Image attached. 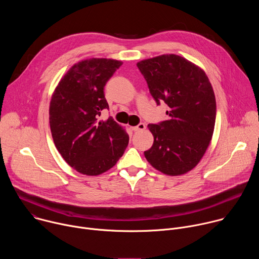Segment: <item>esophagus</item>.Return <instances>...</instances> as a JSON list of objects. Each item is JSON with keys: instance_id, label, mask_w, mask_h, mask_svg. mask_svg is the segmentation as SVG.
<instances>
[{"instance_id": "obj_1", "label": "esophagus", "mask_w": 259, "mask_h": 259, "mask_svg": "<svg viewBox=\"0 0 259 259\" xmlns=\"http://www.w3.org/2000/svg\"><path fill=\"white\" fill-rule=\"evenodd\" d=\"M145 127H146V126H145L144 123H139L137 126L132 127V130H133V131H141V130H144Z\"/></svg>"}]
</instances>
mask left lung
I'll return each instance as SVG.
<instances>
[{
    "label": "left lung",
    "instance_id": "8db88e82",
    "mask_svg": "<svg viewBox=\"0 0 259 259\" xmlns=\"http://www.w3.org/2000/svg\"><path fill=\"white\" fill-rule=\"evenodd\" d=\"M137 67L157 105H168V119L149 124L154 143L144 157L168 175L189 172L200 162L212 138L216 101L206 73L174 54L142 60Z\"/></svg>",
    "mask_w": 259,
    "mask_h": 259
}]
</instances>
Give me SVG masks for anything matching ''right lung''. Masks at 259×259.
<instances>
[{"mask_svg":"<svg viewBox=\"0 0 259 259\" xmlns=\"http://www.w3.org/2000/svg\"><path fill=\"white\" fill-rule=\"evenodd\" d=\"M122 61L92 58L69 68L50 102L49 120L56 149L78 172L99 175L116 165L129 142L127 132L109 117L104 86Z\"/></svg>","mask_w":259,"mask_h":259,"instance_id":"1","label":"right lung"}]
</instances>
